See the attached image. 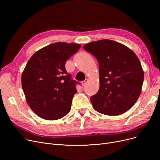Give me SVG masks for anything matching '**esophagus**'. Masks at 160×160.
<instances>
[{
	"instance_id": "obj_1",
	"label": "esophagus",
	"mask_w": 160,
	"mask_h": 160,
	"mask_svg": "<svg viewBox=\"0 0 160 160\" xmlns=\"http://www.w3.org/2000/svg\"><path fill=\"white\" fill-rule=\"evenodd\" d=\"M88 82V79H86L85 80H83V81H82V86H85L86 83H87V82Z\"/></svg>"
}]
</instances>
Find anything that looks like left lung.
Here are the masks:
<instances>
[{"label": "left lung", "mask_w": 160, "mask_h": 160, "mask_svg": "<svg viewBox=\"0 0 160 160\" xmlns=\"http://www.w3.org/2000/svg\"><path fill=\"white\" fill-rule=\"evenodd\" d=\"M99 66L100 88L90 98L95 110L107 115H119L134 105L141 93L144 72L131 49L109 39L93 41L83 46Z\"/></svg>", "instance_id": "1"}]
</instances>
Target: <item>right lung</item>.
Instances as JSON below:
<instances>
[{
	"label": "right lung",
	"mask_w": 160,
	"mask_h": 160,
	"mask_svg": "<svg viewBox=\"0 0 160 160\" xmlns=\"http://www.w3.org/2000/svg\"><path fill=\"white\" fill-rule=\"evenodd\" d=\"M81 47L57 42L46 46L30 58L22 73V88L32 110L46 120H56L71 110L76 84L65 70V62Z\"/></svg>",
	"instance_id": "obj_1"
}]
</instances>
